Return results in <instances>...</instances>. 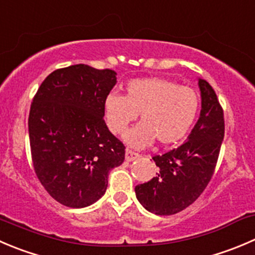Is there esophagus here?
<instances>
[{
  "mask_svg": "<svg viewBox=\"0 0 255 255\" xmlns=\"http://www.w3.org/2000/svg\"><path fill=\"white\" fill-rule=\"evenodd\" d=\"M137 158H139V154H138V153L132 152V150L129 149H126V160H127V162H133V160H135Z\"/></svg>",
  "mask_w": 255,
  "mask_h": 255,
  "instance_id": "esophagus-1",
  "label": "esophagus"
}]
</instances>
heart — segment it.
Segmentation results:
<instances>
[{
	"mask_svg": "<svg viewBox=\"0 0 255 255\" xmlns=\"http://www.w3.org/2000/svg\"><path fill=\"white\" fill-rule=\"evenodd\" d=\"M199 111L196 91L165 78H135L126 85V96L111 92L103 102L108 128L123 133L140 113L138 126L128 130L125 140L134 148L154 142L170 145L182 140L193 127Z\"/></svg>",
	"mask_w": 255,
	"mask_h": 255,
	"instance_id": "obj_1",
	"label": "heart"
}]
</instances>
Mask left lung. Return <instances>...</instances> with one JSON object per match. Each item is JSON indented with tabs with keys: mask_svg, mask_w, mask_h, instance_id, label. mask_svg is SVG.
<instances>
[{
	"mask_svg": "<svg viewBox=\"0 0 255 255\" xmlns=\"http://www.w3.org/2000/svg\"><path fill=\"white\" fill-rule=\"evenodd\" d=\"M202 108L187 140L155 155L159 172L134 188L138 202L150 213L172 216L197 201L212 179L224 138L223 110L207 81L198 78Z\"/></svg>",
	"mask_w": 255,
	"mask_h": 255,
	"instance_id": "left-lung-1",
	"label": "left lung"
}]
</instances>
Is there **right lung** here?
<instances>
[{
    "label": "right lung",
    "instance_id": "1",
    "mask_svg": "<svg viewBox=\"0 0 255 255\" xmlns=\"http://www.w3.org/2000/svg\"><path fill=\"white\" fill-rule=\"evenodd\" d=\"M112 70L87 65L47 76L28 117L32 162L49 196L85 208L106 193L108 174L125 160V145L103 121V102L117 83Z\"/></svg>",
    "mask_w": 255,
    "mask_h": 255
}]
</instances>
